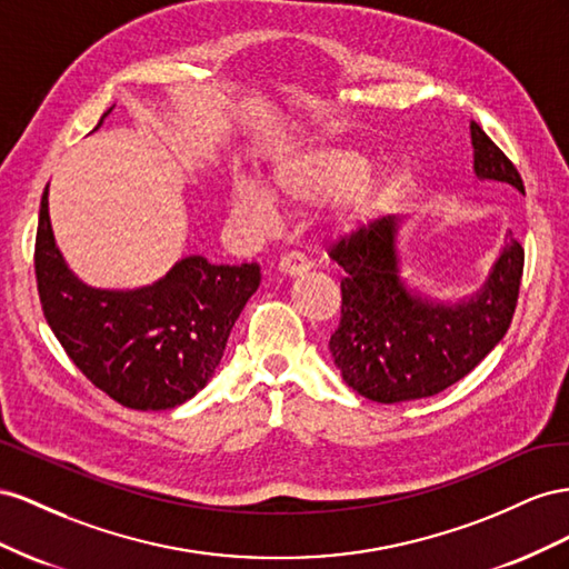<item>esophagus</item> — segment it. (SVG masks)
Wrapping results in <instances>:
<instances>
[{
	"instance_id": "esophagus-1",
	"label": "esophagus",
	"mask_w": 569,
	"mask_h": 569,
	"mask_svg": "<svg viewBox=\"0 0 569 569\" xmlns=\"http://www.w3.org/2000/svg\"><path fill=\"white\" fill-rule=\"evenodd\" d=\"M307 269H310V262H307L300 252H288L281 257V262H279V273L288 276V279L302 276Z\"/></svg>"
}]
</instances>
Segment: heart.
<instances>
[{"label":"heart","mask_w":569,"mask_h":569,"mask_svg":"<svg viewBox=\"0 0 569 569\" xmlns=\"http://www.w3.org/2000/svg\"><path fill=\"white\" fill-rule=\"evenodd\" d=\"M360 152L333 144H307L273 161L264 188L252 178H238L229 190L231 219L246 229L264 231L279 217V207L319 204L336 198L331 221L340 233H360L375 226L391 204L393 181L386 173H367Z\"/></svg>","instance_id":"heart-1"}]
</instances>
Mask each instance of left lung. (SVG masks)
Here are the masks:
<instances>
[{
    "label": "left lung",
    "instance_id": "obj_1",
    "mask_svg": "<svg viewBox=\"0 0 569 569\" xmlns=\"http://www.w3.org/2000/svg\"><path fill=\"white\" fill-rule=\"evenodd\" d=\"M469 136L479 181L525 194L512 161L479 123L469 121ZM402 223L381 217L331 250L346 271L340 323L329 340L333 365L357 393L383 405L429 398L467 377L508 333L525 267V250L510 238L475 293H427L405 279Z\"/></svg>",
    "mask_w": 569,
    "mask_h": 569
}]
</instances>
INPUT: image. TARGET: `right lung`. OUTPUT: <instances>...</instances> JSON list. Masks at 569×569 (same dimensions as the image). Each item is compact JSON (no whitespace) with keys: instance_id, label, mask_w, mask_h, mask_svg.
<instances>
[{"instance_id":"add662e5","label":"right lung","mask_w":569,"mask_h":569,"mask_svg":"<svg viewBox=\"0 0 569 569\" xmlns=\"http://www.w3.org/2000/svg\"><path fill=\"white\" fill-rule=\"evenodd\" d=\"M36 273L44 319L73 365L109 398L144 412L202 391L262 281L259 264H212L190 254L148 286H90L57 248L50 183L40 202Z\"/></svg>"}]
</instances>
